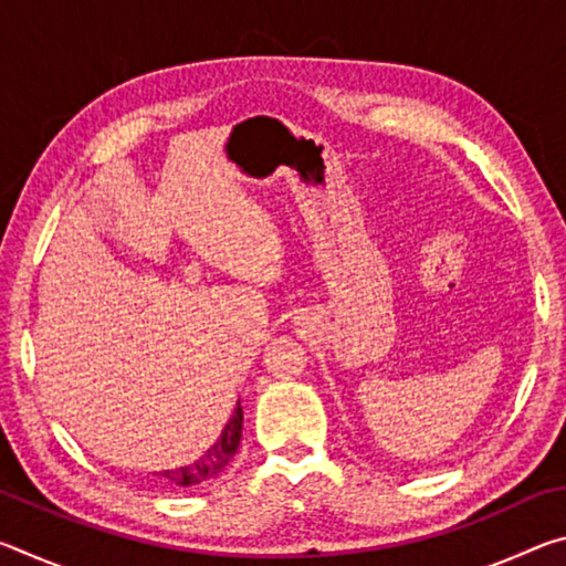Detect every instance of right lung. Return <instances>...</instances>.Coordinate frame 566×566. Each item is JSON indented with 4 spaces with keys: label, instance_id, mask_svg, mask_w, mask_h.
Wrapping results in <instances>:
<instances>
[{
    "label": "right lung",
    "instance_id": "right-lung-1",
    "mask_svg": "<svg viewBox=\"0 0 566 566\" xmlns=\"http://www.w3.org/2000/svg\"><path fill=\"white\" fill-rule=\"evenodd\" d=\"M242 421H244V411H242V405L237 401V407L224 424L222 434H219L217 442L209 447L202 457L185 467L155 472V476H159L161 484L177 486V490H181V486H197L202 482H209V479H214L229 464V459L237 454L239 439H242Z\"/></svg>",
    "mask_w": 566,
    "mask_h": 566
}]
</instances>
